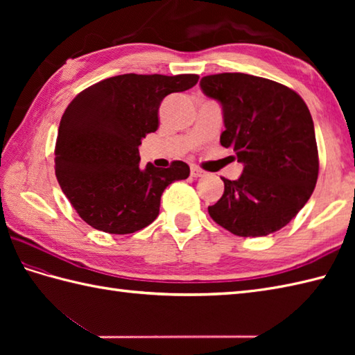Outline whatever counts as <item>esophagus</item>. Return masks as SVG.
<instances>
[{"label":"esophagus","instance_id":"esophagus-1","mask_svg":"<svg viewBox=\"0 0 355 355\" xmlns=\"http://www.w3.org/2000/svg\"><path fill=\"white\" fill-rule=\"evenodd\" d=\"M191 175L193 178H200V177H205L206 172L201 171L200 168H197V166H191Z\"/></svg>","mask_w":355,"mask_h":355}]
</instances>
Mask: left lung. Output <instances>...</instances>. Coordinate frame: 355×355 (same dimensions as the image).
I'll use <instances>...</instances> for the list:
<instances>
[{"mask_svg": "<svg viewBox=\"0 0 355 355\" xmlns=\"http://www.w3.org/2000/svg\"><path fill=\"white\" fill-rule=\"evenodd\" d=\"M200 87L223 107L221 145L244 164L209 215L236 236H267L288 224L318 183L314 123L296 92L244 73L205 76Z\"/></svg>", "mask_w": 355, "mask_h": 355, "instance_id": "left-lung-1", "label": "left lung"}]
</instances>
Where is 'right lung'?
I'll return each mask as SVG.
<instances>
[{
	"mask_svg": "<svg viewBox=\"0 0 355 355\" xmlns=\"http://www.w3.org/2000/svg\"><path fill=\"white\" fill-rule=\"evenodd\" d=\"M197 82V74H120L70 102L59 123L55 169L87 224L112 235L145 229L158 216L166 187L189 177V166L178 160L169 168H140L139 146L157 131L164 97Z\"/></svg>",
	"mask_w": 355,
	"mask_h": 355,
	"instance_id": "right-lung-1",
	"label": "right lung"
}]
</instances>
